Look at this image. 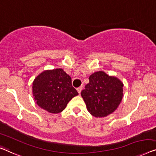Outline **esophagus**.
I'll return each instance as SVG.
<instances>
[{
  "mask_svg": "<svg viewBox=\"0 0 156 156\" xmlns=\"http://www.w3.org/2000/svg\"><path fill=\"white\" fill-rule=\"evenodd\" d=\"M76 90H77L78 93L80 94V93H81V91H82V87H78V88H77V89H76Z\"/></svg>",
  "mask_w": 156,
  "mask_h": 156,
  "instance_id": "obj_1",
  "label": "esophagus"
}]
</instances>
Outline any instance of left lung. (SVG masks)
Masks as SVG:
<instances>
[{
  "label": "left lung",
  "instance_id": "obj_1",
  "mask_svg": "<svg viewBox=\"0 0 156 156\" xmlns=\"http://www.w3.org/2000/svg\"><path fill=\"white\" fill-rule=\"evenodd\" d=\"M123 83L115 76L99 71L89 76L81 95L87 110L97 117H106L115 110L123 96Z\"/></svg>",
  "mask_w": 156,
  "mask_h": 156
}]
</instances>
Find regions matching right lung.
I'll return each mask as SVG.
<instances>
[{
  "label": "right lung",
  "instance_id": "right-lung-1",
  "mask_svg": "<svg viewBox=\"0 0 156 156\" xmlns=\"http://www.w3.org/2000/svg\"><path fill=\"white\" fill-rule=\"evenodd\" d=\"M33 95L37 105L51 113H59L78 92L72 79L62 69L46 70L33 82Z\"/></svg>",
  "mask_w": 156,
  "mask_h": 156
}]
</instances>
